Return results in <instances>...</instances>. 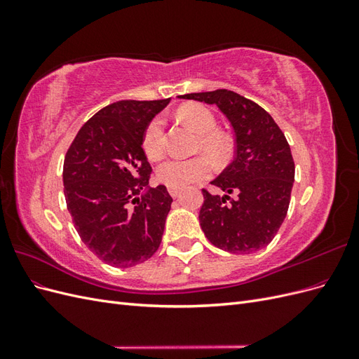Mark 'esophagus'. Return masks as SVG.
<instances>
[{
	"mask_svg": "<svg viewBox=\"0 0 359 359\" xmlns=\"http://www.w3.org/2000/svg\"><path fill=\"white\" fill-rule=\"evenodd\" d=\"M168 190H169V194H170L172 198H178L180 193H181V190H180V189H175V187H169Z\"/></svg>",
	"mask_w": 359,
	"mask_h": 359,
	"instance_id": "1",
	"label": "esophagus"
}]
</instances>
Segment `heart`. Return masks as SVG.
Here are the masks:
<instances>
[{"instance_id": "obj_1", "label": "heart", "mask_w": 359, "mask_h": 359, "mask_svg": "<svg viewBox=\"0 0 359 359\" xmlns=\"http://www.w3.org/2000/svg\"><path fill=\"white\" fill-rule=\"evenodd\" d=\"M181 121L199 133V148L215 161H223L231 154V140L217 130V119L208 107L199 103L184 104L178 109ZM165 119L156 116L145 128L142 147L145 154L156 160L165 153ZM157 178L168 187L184 189L193 182L210 177L211 163L202 156L191 158H168L157 168Z\"/></svg>"}]
</instances>
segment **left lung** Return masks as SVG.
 <instances>
[{
	"mask_svg": "<svg viewBox=\"0 0 359 359\" xmlns=\"http://www.w3.org/2000/svg\"><path fill=\"white\" fill-rule=\"evenodd\" d=\"M182 99L215 104L235 133V158L212 186L202 189L201 227L210 243L224 252L250 255L266 247L287 214L295 180L290 147L264 107L229 90L191 93Z\"/></svg>",
	"mask_w": 359,
	"mask_h": 359,
	"instance_id": "left-lung-1",
	"label": "left lung"
}]
</instances>
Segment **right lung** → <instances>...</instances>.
I'll list each match as a JSON object with an SVG mask.
<instances>
[{
  "label": "right lung",
  "instance_id": "add662e5",
  "mask_svg": "<svg viewBox=\"0 0 359 359\" xmlns=\"http://www.w3.org/2000/svg\"><path fill=\"white\" fill-rule=\"evenodd\" d=\"M169 102L121 100L103 107L81 127L64 158V196L76 231L111 266L142 264L161 243L172 198L165 186L148 189L153 169L142 139Z\"/></svg>",
  "mask_w": 359,
  "mask_h": 359
}]
</instances>
